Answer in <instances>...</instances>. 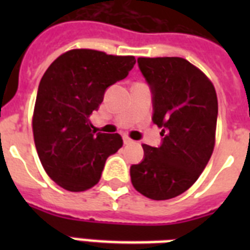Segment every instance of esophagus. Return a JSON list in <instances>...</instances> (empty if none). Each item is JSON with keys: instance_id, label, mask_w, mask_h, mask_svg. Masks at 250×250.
Returning a JSON list of instances; mask_svg holds the SVG:
<instances>
[{"instance_id": "esophagus-1", "label": "esophagus", "mask_w": 250, "mask_h": 250, "mask_svg": "<svg viewBox=\"0 0 250 250\" xmlns=\"http://www.w3.org/2000/svg\"><path fill=\"white\" fill-rule=\"evenodd\" d=\"M123 141H125V145H128V144H133V140H131L128 136H123Z\"/></svg>"}]
</instances>
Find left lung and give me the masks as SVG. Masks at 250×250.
Instances as JSON below:
<instances>
[{
  "instance_id": "left-lung-1",
  "label": "left lung",
  "mask_w": 250,
  "mask_h": 250,
  "mask_svg": "<svg viewBox=\"0 0 250 250\" xmlns=\"http://www.w3.org/2000/svg\"><path fill=\"white\" fill-rule=\"evenodd\" d=\"M150 88L152 121L162 131L158 148L143 144L144 158L129 168L137 192L170 200L186 192L209 162L215 143L218 100L205 74L179 57L139 58Z\"/></svg>"
}]
</instances>
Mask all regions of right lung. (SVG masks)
Returning <instances> with one entry per match:
<instances>
[{"mask_svg": "<svg viewBox=\"0 0 250 250\" xmlns=\"http://www.w3.org/2000/svg\"><path fill=\"white\" fill-rule=\"evenodd\" d=\"M135 63V57L74 49L45 71L33 111V139L44 170L64 189L96 186L107 157L122 148L121 135L96 133L89 115L106 89L125 79Z\"/></svg>", "mask_w": 250, "mask_h": 250, "instance_id": "1", "label": "right lung"}]
</instances>
